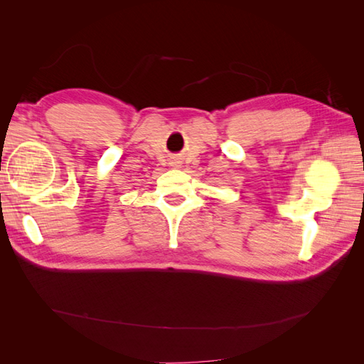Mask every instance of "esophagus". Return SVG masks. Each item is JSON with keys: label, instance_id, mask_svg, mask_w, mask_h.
Segmentation results:
<instances>
[{"label": "esophagus", "instance_id": "obj_1", "mask_svg": "<svg viewBox=\"0 0 364 364\" xmlns=\"http://www.w3.org/2000/svg\"><path fill=\"white\" fill-rule=\"evenodd\" d=\"M173 165H174V167H179V165H181V162L179 161H174V162H171Z\"/></svg>", "mask_w": 364, "mask_h": 364}]
</instances>
